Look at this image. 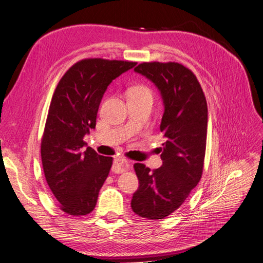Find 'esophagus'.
<instances>
[{
    "mask_svg": "<svg viewBox=\"0 0 263 263\" xmlns=\"http://www.w3.org/2000/svg\"><path fill=\"white\" fill-rule=\"evenodd\" d=\"M130 168V163L123 158H118L115 160V163L113 165V171L115 173H122L125 172Z\"/></svg>",
    "mask_w": 263,
    "mask_h": 263,
    "instance_id": "obj_1",
    "label": "esophagus"
}]
</instances>
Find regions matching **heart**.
<instances>
[{"label":"heart","instance_id":"b5f03b06","mask_svg":"<svg viewBox=\"0 0 263 263\" xmlns=\"http://www.w3.org/2000/svg\"><path fill=\"white\" fill-rule=\"evenodd\" d=\"M142 94H148L151 95L150 90L148 87L144 86V85H137V86H134L129 90V95H142Z\"/></svg>","mask_w":263,"mask_h":263}]
</instances>
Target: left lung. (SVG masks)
Instances as JSON below:
<instances>
[{
	"instance_id": "left-lung-1",
	"label": "left lung",
	"mask_w": 263,
	"mask_h": 263,
	"mask_svg": "<svg viewBox=\"0 0 263 263\" xmlns=\"http://www.w3.org/2000/svg\"><path fill=\"white\" fill-rule=\"evenodd\" d=\"M135 72L160 92L164 112L160 130L162 165L154 171L142 163L134 169L139 181L132 209L148 219H162L177 211L200 182L208 134V103L192 71L178 62H144Z\"/></svg>"
}]
</instances>
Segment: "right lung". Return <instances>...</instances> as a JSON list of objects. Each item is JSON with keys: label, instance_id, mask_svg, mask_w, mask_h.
I'll return each mask as SVG.
<instances>
[{"label": "right lung", "instance_id": "right-lung-1", "mask_svg": "<svg viewBox=\"0 0 263 263\" xmlns=\"http://www.w3.org/2000/svg\"><path fill=\"white\" fill-rule=\"evenodd\" d=\"M136 62L84 59L61 78L49 106L42 140L46 181L60 209L69 215L91 213L113 163L87 147L83 138L94 129L107 86Z\"/></svg>", "mask_w": 263, "mask_h": 263}]
</instances>
